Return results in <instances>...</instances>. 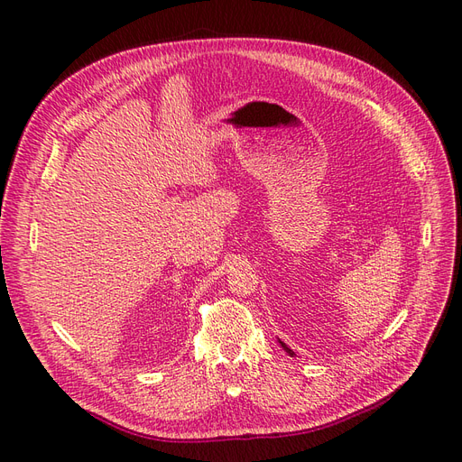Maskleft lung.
Masks as SVG:
<instances>
[{
	"mask_svg": "<svg viewBox=\"0 0 462 462\" xmlns=\"http://www.w3.org/2000/svg\"><path fill=\"white\" fill-rule=\"evenodd\" d=\"M281 346H282V348H284V350H286V352H288L290 356H294V352H292V350H290V348H288V346L284 345V342H281Z\"/></svg>",
	"mask_w": 462,
	"mask_h": 462,
	"instance_id": "obj_1",
	"label": "left lung"
}]
</instances>
